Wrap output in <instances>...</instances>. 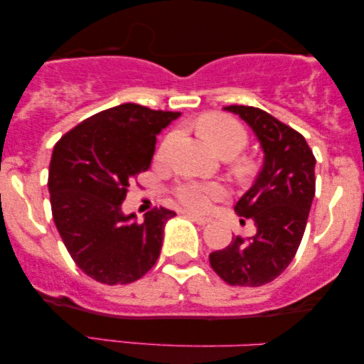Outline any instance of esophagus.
<instances>
[{
    "mask_svg": "<svg viewBox=\"0 0 364 364\" xmlns=\"http://www.w3.org/2000/svg\"><path fill=\"white\" fill-rule=\"evenodd\" d=\"M186 215L190 217L191 220H195L196 224H200V225H205V224H208V223H212V219H210V217H203V215L193 214V212H186Z\"/></svg>",
    "mask_w": 364,
    "mask_h": 364,
    "instance_id": "34e87169",
    "label": "esophagus"
}]
</instances>
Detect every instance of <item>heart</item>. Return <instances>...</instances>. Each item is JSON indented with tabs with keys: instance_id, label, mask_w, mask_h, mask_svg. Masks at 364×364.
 <instances>
[{
	"instance_id": "b5f03b06",
	"label": "heart",
	"mask_w": 364,
	"mask_h": 364,
	"mask_svg": "<svg viewBox=\"0 0 364 364\" xmlns=\"http://www.w3.org/2000/svg\"><path fill=\"white\" fill-rule=\"evenodd\" d=\"M198 132L220 156L232 157L245 149L248 133L240 121L223 112H210L198 119ZM168 139L162 145V152L169 144ZM174 195L183 205L191 210H208L215 200L224 195V188L217 183L183 181L174 188Z\"/></svg>"
}]
</instances>
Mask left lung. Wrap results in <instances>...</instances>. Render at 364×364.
Here are the masks:
<instances>
[{
    "label": "left lung",
    "instance_id": "1",
    "mask_svg": "<svg viewBox=\"0 0 364 364\" xmlns=\"http://www.w3.org/2000/svg\"><path fill=\"white\" fill-rule=\"evenodd\" d=\"M225 109L252 127L265 157L257 181L235 205L237 215L253 220L257 232L235 236L208 260L224 282L258 287L279 277L298 252L315 196L316 161L301 133L269 112L252 106Z\"/></svg>",
    "mask_w": 364,
    "mask_h": 364
}]
</instances>
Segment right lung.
Returning a JSON list of instances; mask_svg holds the SVG:
<instances>
[{
    "instance_id": "1",
    "label": "right lung",
    "mask_w": 364,
    "mask_h": 364,
    "mask_svg": "<svg viewBox=\"0 0 364 364\" xmlns=\"http://www.w3.org/2000/svg\"><path fill=\"white\" fill-rule=\"evenodd\" d=\"M181 112L121 104L83 119L56 141L49 162L53 219L70 257L94 281H139L161 255L176 212L156 207L144 223L121 212L133 179L150 168L157 135Z\"/></svg>"
}]
</instances>
